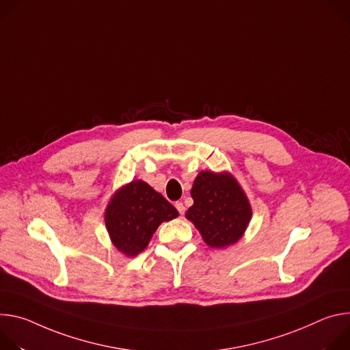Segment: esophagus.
<instances>
[{
	"mask_svg": "<svg viewBox=\"0 0 350 350\" xmlns=\"http://www.w3.org/2000/svg\"><path fill=\"white\" fill-rule=\"evenodd\" d=\"M175 207H176V210L179 211V214H180V215L185 213V206H183V203H182V202H176V203H175Z\"/></svg>",
	"mask_w": 350,
	"mask_h": 350,
	"instance_id": "obj_1",
	"label": "esophagus"
}]
</instances>
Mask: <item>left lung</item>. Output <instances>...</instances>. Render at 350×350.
I'll list each match as a JSON object with an SVG mask.
<instances>
[{"label":"left lung","instance_id":"1","mask_svg":"<svg viewBox=\"0 0 350 350\" xmlns=\"http://www.w3.org/2000/svg\"><path fill=\"white\" fill-rule=\"evenodd\" d=\"M190 219L211 247H226L238 242L252 218V208L243 190L230 175L203 171L193 183Z\"/></svg>","mask_w":350,"mask_h":350}]
</instances>
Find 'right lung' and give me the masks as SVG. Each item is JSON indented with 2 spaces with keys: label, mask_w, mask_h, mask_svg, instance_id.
I'll list each match as a JSON object with an SVG mask.
<instances>
[{
  "label": "right lung",
  "mask_w": 350,
  "mask_h": 350,
  "mask_svg": "<svg viewBox=\"0 0 350 350\" xmlns=\"http://www.w3.org/2000/svg\"><path fill=\"white\" fill-rule=\"evenodd\" d=\"M178 217V210L143 180H133L115 193L105 213L112 243L126 256H136L148 245L164 221Z\"/></svg>",
  "instance_id": "1"
}]
</instances>
